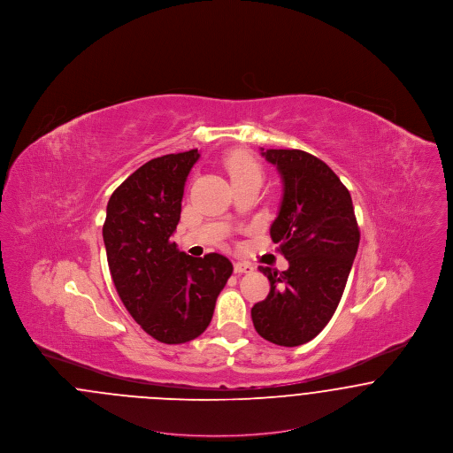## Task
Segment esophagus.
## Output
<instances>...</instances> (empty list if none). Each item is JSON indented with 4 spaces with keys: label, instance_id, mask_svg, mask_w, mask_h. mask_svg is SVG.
<instances>
[{
    "label": "esophagus",
    "instance_id": "1",
    "mask_svg": "<svg viewBox=\"0 0 453 453\" xmlns=\"http://www.w3.org/2000/svg\"><path fill=\"white\" fill-rule=\"evenodd\" d=\"M234 272L236 273H251L253 272V265L246 263V261H237V263H234Z\"/></svg>",
    "mask_w": 453,
    "mask_h": 453
}]
</instances>
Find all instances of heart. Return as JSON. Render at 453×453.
Returning <instances> with one entry per match:
<instances>
[{
	"label": "heart",
	"instance_id": "b5f03b06",
	"mask_svg": "<svg viewBox=\"0 0 453 453\" xmlns=\"http://www.w3.org/2000/svg\"><path fill=\"white\" fill-rule=\"evenodd\" d=\"M224 166L229 173V178L234 183L244 181V180H251V178H259L261 180V168H259L258 161L246 151H233L227 154Z\"/></svg>",
	"mask_w": 453,
	"mask_h": 453
}]
</instances>
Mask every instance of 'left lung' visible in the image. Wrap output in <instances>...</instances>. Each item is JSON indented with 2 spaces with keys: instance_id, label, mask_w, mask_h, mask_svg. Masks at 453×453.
I'll return each instance as SVG.
<instances>
[{
  "instance_id": "8db88e82",
  "label": "left lung",
  "mask_w": 453,
  "mask_h": 453,
  "mask_svg": "<svg viewBox=\"0 0 453 453\" xmlns=\"http://www.w3.org/2000/svg\"><path fill=\"white\" fill-rule=\"evenodd\" d=\"M261 154L277 166L283 183L270 234L288 268L259 266L270 280V294L253 305L251 318L261 338L275 345H303L323 331L342 301L360 229L351 195L319 157L301 150Z\"/></svg>"
}]
</instances>
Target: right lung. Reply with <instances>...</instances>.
Segmentation results:
<instances>
[{
    "instance_id": "obj_1",
    "label": "right lung",
    "mask_w": 453,
    "mask_h": 453,
    "mask_svg": "<svg viewBox=\"0 0 453 453\" xmlns=\"http://www.w3.org/2000/svg\"><path fill=\"white\" fill-rule=\"evenodd\" d=\"M196 150L154 157L111 194L104 224L108 268L120 301L154 340L180 345L212 321L233 263L209 253L194 258L172 236Z\"/></svg>"
}]
</instances>
